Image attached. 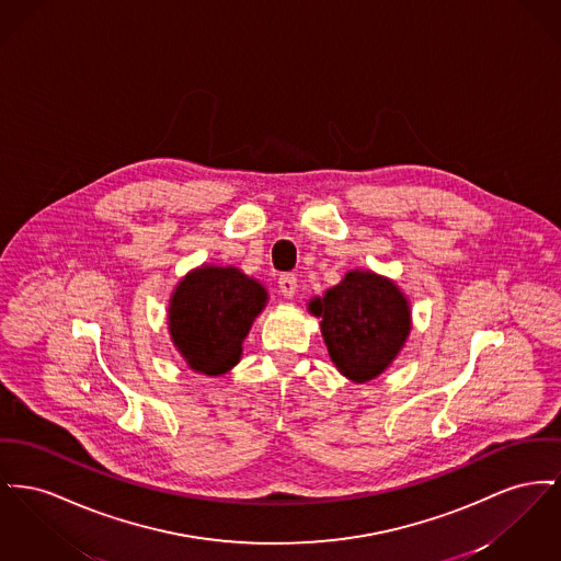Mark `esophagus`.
<instances>
[{"mask_svg": "<svg viewBox=\"0 0 561 561\" xmlns=\"http://www.w3.org/2000/svg\"><path fill=\"white\" fill-rule=\"evenodd\" d=\"M277 284H279V293H282V297H295V293H297V277H295L293 273H284V275L279 277V282H277Z\"/></svg>", "mask_w": 561, "mask_h": 561, "instance_id": "34e87169", "label": "esophagus"}]
</instances>
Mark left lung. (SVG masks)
Segmentation results:
<instances>
[{
	"label": "left lung",
	"mask_w": 561,
	"mask_h": 561,
	"mask_svg": "<svg viewBox=\"0 0 561 561\" xmlns=\"http://www.w3.org/2000/svg\"><path fill=\"white\" fill-rule=\"evenodd\" d=\"M330 360L341 375L364 383L394 363L411 332V307L392 279L373 271H347L341 284L309 300Z\"/></svg>",
	"instance_id": "1"
}]
</instances>
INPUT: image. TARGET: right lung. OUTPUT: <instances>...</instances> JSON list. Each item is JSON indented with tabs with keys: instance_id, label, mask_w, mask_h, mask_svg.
I'll use <instances>...</instances> for the list:
<instances>
[{
	"instance_id": "right-lung-1",
	"label": "right lung",
	"mask_w": 561,
	"mask_h": 561,
	"mask_svg": "<svg viewBox=\"0 0 561 561\" xmlns=\"http://www.w3.org/2000/svg\"><path fill=\"white\" fill-rule=\"evenodd\" d=\"M266 290L234 266L203 264L180 279L169 298V334L188 368L225 375L266 305Z\"/></svg>"
}]
</instances>
